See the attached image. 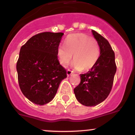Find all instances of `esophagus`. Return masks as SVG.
Returning <instances> with one entry per match:
<instances>
[{
    "label": "esophagus",
    "mask_w": 135,
    "mask_h": 135,
    "mask_svg": "<svg viewBox=\"0 0 135 135\" xmlns=\"http://www.w3.org/2000/svg\"><path fill=\"white\" fill-rule=\"evenodd\" d=\"M73 71H71V70H67V75H68V76H70V75H71V74H72Z\"/></svg>",
    "instance_id": "34e87169"
}]
</instances>
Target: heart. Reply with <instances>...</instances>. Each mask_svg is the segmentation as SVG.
<instances>
[{
  "mask_svg": "<svg viewBox=\"0 0 135 135\" xmlns=\"http://www.w3.org/2000/svg\"><path fill=\"white\" fill-rule=\"evenodd\" d=\"M65 46L60 45L57 49L59 63L64 67L71 62L74 55L75 70L89 71L95 66L99 57L98 42L85 34L77 33L68 36Z\"/></svg>",
  "mask_w": 135,
  "mask_h": 135,
  "instance_id": "heart-1",
  "label": "heart"
}]
</instances>
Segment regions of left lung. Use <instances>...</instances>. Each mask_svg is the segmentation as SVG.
<instances>
[{"mask_svg":"<svg viewBox=\"0 0 135 135\" xmlns=\"http://www.w3.org/2000/svg\"><path fill=\"white\" fill-rule=\"evenodd\" d=\"M92 33L98 42L99 57L91 70L80 74V83L74 89L78 101L88 107L95 106L108 97L117 70L115 52L110 44L95 30H92Z\"/></svg>","mask_w":135,"mask_h":135,"instance_id":"obj_1","label":"left lung"}]
</instances>
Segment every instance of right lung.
Masks as SVG:
<instances>
[{
    "label": "right lung",
    "instance_id": "obj_1",
    "mask_svg": "<svg viewBox=\"0 0 135 135\" xmlns=\"http://www.w3.org/2000/svg\"><path fill=\"white\" fill-rule=\"evenodd\" d=\"M63 35L62 32L39 33L20 48L16 64L19 86L24 95L37 105L52 101L67 77L57 56Z\"/></svg>",
    "mask_w": 135,
    "mask_h": 135
}]
</instances>
